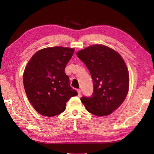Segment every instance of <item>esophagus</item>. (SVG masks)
<instances>
[{
	"label": "esophagus",
	"instance_id": "34e87169",
	"mask_svg": "<svg viewBox=\"0 0 154 154\" xmlns=\"http://www.w3.org/2000/svg\"><path fill=\"white\" fill-rule=\"evenodd\" d=\"M77 93H78V96L80 97L81 95V90L80 89H78V90H77Z\"/></svg>",
	"mask_w": 154,
	"mask_h": 154
}]
</instances>
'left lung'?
I'll return each mask as SVG.
<instances>
[{
  "label": "left lung",
  "instance_id": "1",
  "mask_svg": "<svg viewBox=\"0 0 154 154\" xmlns=\"http://www.w3.org/2000/svg\"><path fill=\"white\" fill-rule=\"evenodd\" d=\"M90 72L94 92L82 97L86 109L95 116L111 114L124 102L129 89V73L118 52L103 45H95L77 53Z\"/></svg>",
  "mask_w": 154,
  "mask_h": 154
}]
</instances>
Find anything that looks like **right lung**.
Listing matches in <instances>:
<instances>
[{
    "instance_id": "obj_1",
    "label": "right lung",
    "mask_w": 154,
    "mask_h": 154,
    "mask_svg": "<svg viewBox=\"0 0 154 154\" xmlns=\"http://www.w3.org/2000/svg\"><path fill=\"white\" fill-rule=\"evenodd\" d=\"M74 51V48L61 46L44 48L26 65L23 74L26 94L34 109L43 116L63 112L69 99L77 95L64 72Z\"/></svg>"
}]
</instances>
